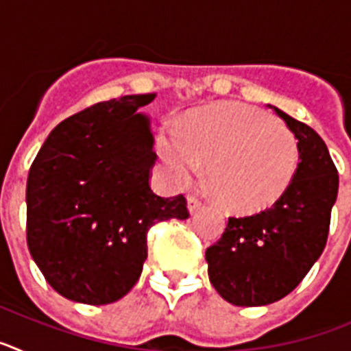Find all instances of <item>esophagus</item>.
I'll return each instance as SVG.
<instances>
[{"label": "esophagus", "instance_id": "1", "mask_svg": "<svg viewBox=\"0 0 351 351\" xmlns=\"http://www.w3.org/2000/svg\"><path fill=\"white\" fill-rule=\"evenodd\" d=\"M200 207H202V202L198 198L188 197V210H190V214H195Z\"/></svg>", "mask_w": 351, "mask_h": 351}]
</instances>
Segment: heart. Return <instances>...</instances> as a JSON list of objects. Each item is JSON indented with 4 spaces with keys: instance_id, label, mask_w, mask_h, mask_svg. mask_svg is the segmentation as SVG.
Listing matches in <instances>:
<instances>
[{
    "instance_id": "b5f03b06",
    "label": "heart",
    "mask_w": 351,
    "mask_h": 351,
    "mask_svg": "<svg viewBox=\"0 0 351 351\" xmlns=\"http://www.w3.org/2000/svg\"><path fill=\"white\" fill-rule=\"evenodd\" d=\"M158 153L178 186L200 176L235 213H258L283 197L295 176L299 147L293 133L267 112L244 104L198 110L184 125L158 137Z\"/></svg>"
}]
</instances>
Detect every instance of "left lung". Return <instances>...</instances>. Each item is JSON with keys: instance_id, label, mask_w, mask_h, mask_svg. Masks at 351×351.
Masks as SVG:
<instances>
[{"instance_id": "8db88e82", "label": "left lung", "mask_w": 351, "mask_h": 351, "mask_svg": "<svg viewBox=\"0 0 351 351\" xmlns=\"http://www.w3.org/2000/svg\"><path fill=\"white\" fill-rule=\"evenodd\" d=\"M297 138L299 165L288 190L272 207L228 218L218 243L207 247L209 280L234 306H267L288 295L320 258L339 176L322 137L278 107Z\"/></svg>"}]
</instances>
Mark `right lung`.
Masks as SVG:
<instances>
[{
	"mask_svg": "<svg viewBox=\"0 0 351 351\" xmlns=\"http://www.w3.org/2000/svg\"><path fill=\"white\" fill-rule=\"evenodd\" d=\"M156 98L100 101L56 126L29 169L27 247L60 295L101 306L125 297L147 258V230L190 216L182 195L149 186L156 153L138 108Z\"/></svg>",
	"mask_w": 351,
	"mask_h": 351,
	"instance_id": "obj_1",
	"label": "right lung"
}]
</instances>
